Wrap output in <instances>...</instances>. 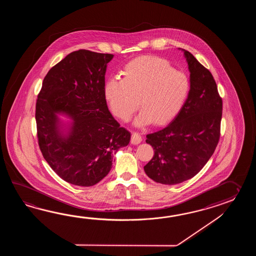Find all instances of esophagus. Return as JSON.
I'll return each mask as SVG.
<instances>
[{
	"mask_svg": "<svg viewBox=\"0 0 256 256\" xmlns=\"http://www.w3.org/2000/svg\"><path fill=\"white\" fill-rule=\"evenodd\" d=\"M142 142V136L139 132H134L132 134V137H130V142L132 144H140Z\"/></svg>",
	"mask_w": 256,
	"mask_h": 256,
	"instance_id": "1",
	"label": "esophagus"
}]
</instances>
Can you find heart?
Listing matches in <instances>:
<instances>
[{
  "mask_svg": "<svg viewBox=\"0 0 256 256\" xmlns=\"http://www.w3.org/2000/svg\"><path fill=\"white\" fill-rule=\"evenodd\" d=\"M122 75V80L110 78L105 83V98L114 114L124 122L130 120L140 104L138 126L152 122L154 126L168 124L180 114L190 93L188 75L158 56L132 60Z\"/></svg>",
  "mask_w": 256,
  "mask_h": 256,
  "instance_id": "b5f03b06",
  "label": "heart"
}]
</instances>
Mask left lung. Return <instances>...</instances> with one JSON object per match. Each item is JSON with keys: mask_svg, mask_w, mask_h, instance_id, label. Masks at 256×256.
I'll use <instances>...</instances> for the list:
<instances>
[{"mask_svg": "<svg viewBox=\"0 0 256 256\" xmlns=\"http://www.w3.org/2000/svg\"><path fill=\"white\" fill-rule=\"evenodd\" d=\"M190 93L168 126L146 136L154 154L144 166L151 180L174 185L195 176L212 158L220 136L222 98L210 71L184 50Z\"/></svg>", "mask_w": 256, "mask_h": 256, "instance_id": "1", "label": "left lung"}]
</instances>
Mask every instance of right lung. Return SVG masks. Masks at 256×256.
<instances>
[{
	"label": "right lung",
	"mask_w": 256,
	"mask_h": 256,
	"mask_svg": "<svg viewBox=\"0 0 256 256\" xmlns=\"http://www.w3.org/2000/svg\"><path fill=\"white\" fill-rule=\"evenodd\" d=\"M114 54L86 49L71 52L50 68L36 104L39 148L63 180L90 186L109 174L130 132L110 114L104 93L107 64ZM72 116L68 138L60 136L56 114Z\"/></svg>",
	"instance_id": "obj_1"
}]
</instances>
